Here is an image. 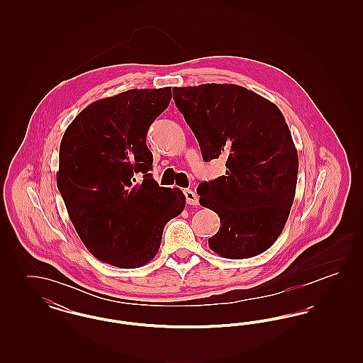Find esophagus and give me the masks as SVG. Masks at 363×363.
I'll use <instances>...</instances> for the list:
<instances>
[{"mask_svg": "<svg viewBox=\"0 0 363 363\" xmlns=\"http://www.w3.org/2000/svg\"><path fill=\"white\" fill-rule=\"evenodd\" d=\"M184 194L186 197V203L189 206H199V199H197V194L193 191V190L185 189L184 190Z\"/></svg>", "mask_w": 363, "mask_h": 363, "instance_id": "34e87169", "label": "esophagus"}]
</instances>
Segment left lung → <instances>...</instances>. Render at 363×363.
<instances>
[{
    "instance_id": "left-lung-1",
    "label": "left lung",
    "mask_w": 363,
    "mask_h": 363,
    "mask_svg": "<svg viewBox=\"0 0 363 363\" xmlns=\"http://www.w3.org/2000/svg\"><path fill=\"white\" fill-rule=\"evenodd\" d=\"M173 92L203 159H225V175L197 188L200 206L220 218L219 231L208 240L211 250L231 259L265 252L284 228L296 188L298 152L281 111L235 84Z\"/></svg>"
}]
</instances>
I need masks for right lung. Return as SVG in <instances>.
Masks as SVG:
<instances>
[{"mask_svg":"<svg viewBox=\"0 0 363 363\" xmlns=\"http://www.w3.org/2000/svg\"><path fill=\"white\" fill-rule=\"evenodd\" d=\"M170 101L172 86L104 98L76 116L61 140L57 186L76 233L102 262L125 269L145 265L166 223L185 208L181 190L152 178L145 143Z\"/></svg>","mask_w":363,"mask_h":363,"instance_id":"right-lung-1","label":"right lung"}]
</instances>
